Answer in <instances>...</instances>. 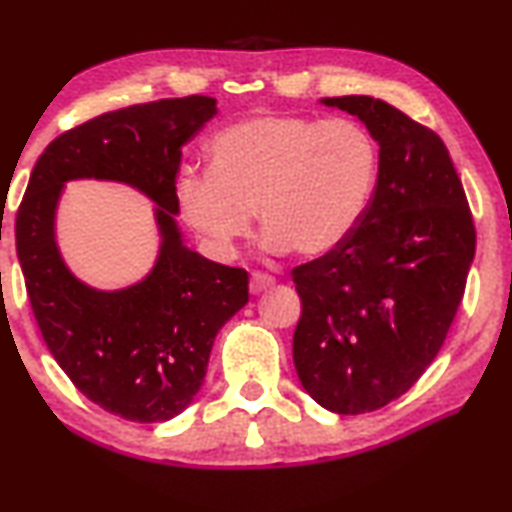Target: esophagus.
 Listing matches in <instances>:
<instances>
[{"label": "esophagus", "mask_w": 512, "mask_h": 512, "mask_svg": "<svg viewBox=\"0 0 512 512\" xmlns=\"http://www.w3.org/2000/svg\"><path fill=\"white\" fill-rule=\"evenodd\" d=\"M276 285V278L269 276V273H262V271H255L253 276H250V294H259L264 290H269V287Z\"/></svg>", "instance_id": "1"}]
</instances>
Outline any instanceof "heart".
<instances>
[{
    "instance_id": "b5f03b06",
    "label": "heart",
    "mask_w": 512,
    "mask_h": 512,
    "mask_svg": "<svg viewBox=\"0 0 512 512\" xmlns=\"http://www.w3.org/2000/svg\"><path fill=\"white\" fill-rule=\"evenodd\" d=\"M378 178V143L362 122L264 113L222 129L206 174H181L176 204L215 255L253 229L264 246L304 257L343 246L362 222Z\"/></svg>"
}]
</instances>
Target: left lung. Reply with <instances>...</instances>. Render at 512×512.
I'll return each instance as SVG.
<instances>
[{"instance_id": "8db88e82", "label": "left lung", "mask_w": 512, "mask_h": 512, "mask_svg": "<svg viewBox=\"0 0 512 512\" xmlns=\"http://www.w3.org/2000/svg\"><path fill=\"white\" fill-rule=\"evenodd\" d=\"M378 141V181L362 222L331 253L292 269L301 299L294 369L338 415L399 399L434 362L475 255L473 215L448 148L383 99H322Z\"/></svg>"}]
</instances>
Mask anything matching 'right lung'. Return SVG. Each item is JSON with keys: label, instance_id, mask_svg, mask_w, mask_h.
Returning a JSON list of instances; mask_svg holds the SVG:
<instances>
[{"label": "right lung", "instance_id": "1", "mask_svg": "<svg viewBox=\"0 0 512 512\" xmlns=\"http://www.w3.org/2000/svg\"><path fill=\"white\" fill-rule=\"evenodd\" d=\"M215 113L213 97L190 95L69 129L34 164L16 215L27 297L50 355L85 397L132 422H164L190 406L215 334L248 304V271L185 248L174 222L181 148ZM74 177L127 182L161 206V255L141 284L99 293L63 266L54 208Z\"/></svg>", "mask_w": 512, "mask_h": 512}]
</instances>
